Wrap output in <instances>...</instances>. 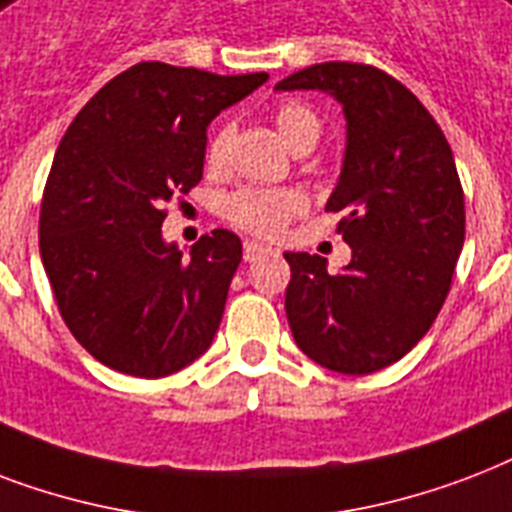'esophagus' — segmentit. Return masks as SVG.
<instances>
[{
	"mask_svg": "<svg viewBox=\"0 0 512 512\" xmlns=\"http://www.w3.org/2000/svg\"><path fill=\"white\" fill-rule=\"evenodd\" d=\"M272 248H269V245H264V243H256V240H248V243H245V248H243V256H245V261H259V259H264V256H272Z\"/></svg>",
	"mask_w": 512,
	"mask_h": 512,
	"instance_id": "1",
	"label": "esophagus"
}]
</instances>
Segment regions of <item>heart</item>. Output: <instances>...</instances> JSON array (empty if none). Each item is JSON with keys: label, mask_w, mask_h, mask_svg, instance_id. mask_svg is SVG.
<instances>
[{"label": "heart", "mask_w": 512, "mask_h": 512, "mask_svg": "<svg viewBox=\"0 0 512 512\" xmlns=\"http://www.w3.org/2000/svg\"><path fill=\"white\" fill-rule=\"evenodd\" d=\"M277 133L283 136L288 146H296L307 136H320L318 117L301 104H285L275 114ZM229 141H232V128H221L208 144V165L221 168L227 160ZM307 208L304 194L293 189H240L224 202V213L232 224L240 229L256 232V235H277L288 221Z\"/></svg>", "instance_id": "heart-1"}]
</instances>
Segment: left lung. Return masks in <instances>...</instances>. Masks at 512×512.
<instances>
[{
  "mask_svg": "<svg viewBox=\"0 0 512 512\" xmlns=\"http://www.w3.org/2000/svg\"><path fill=\"white\" fill-rule=\"evenodd\" d=\"M275 90H320L347 122L342 173L326 211L350 264L331 275L315 253L285 251L293 342L336 374H374L406 355L438 318L465 243V197L438 122L411 90L363 63L293 71Z\"/></svg>",
  "mask_w": 512,
  "mask_h": 512,
  "instance_id": "1",
  "label": "left lung"
}]
</instances>
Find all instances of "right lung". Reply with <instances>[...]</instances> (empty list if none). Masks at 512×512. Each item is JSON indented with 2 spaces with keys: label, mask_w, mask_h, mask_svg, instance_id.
Listing matches in <instances>:
<instances>
[{
  "label": "right lung",
  "mask_w": 512,
  "mask_h": 512,
  "mask_svg": "<svg viewBox=\"0 0 512 512\" xmlns=\"http://www.w3.org/2000/svg\"><path fill=\"white\" fill-rule=\"evenodd\" d=\"M267 82L146 61L106 82L55 152L39 253L66 326L95 360L160 379L219 331L243 243L229 229L192 251L162 237V205L202 178L208 125Z\"/></svg>",
  "instance_id": "right-lung-1"
}]
</instances>
